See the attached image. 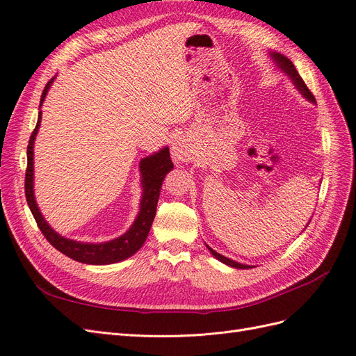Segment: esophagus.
<instances>
[{
	"instance_id": "esophagus-1",
	"label": "esophagus",
	"mask_w": 356,
	"mask_h": 356,
	"mask_svg": "<svg viewBox=\"0 0 356 356\" xmlns=\"http://www.w3.org/2000/svg\"><path fill=\"white\" fill-rule=\"evenodd\" d=\"M170 152H172L170 153L172 159H174L175 161H188V160H191V156H193L191 144L187 141L186 138L175 139V141L172 143Z\"/></svg>"
}]
</instances>
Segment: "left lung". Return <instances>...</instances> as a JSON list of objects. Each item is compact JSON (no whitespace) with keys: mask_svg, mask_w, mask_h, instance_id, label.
Returning a JSON list of instances; mask_svg holds the SVG:
<instances>
[{"mask_svg":"<svg viewBox=\"0 0 356 356\" xmlns=\"http://www.w3.org/2000/svg\"><path fill=\"white\" fill-rule=\"evenodd\" d=\"M268 55H270V58L273 59V62H275V65L281 70L285 75H288L289 77V80L293 81V84L296 86V89L303 95V98H306L309 102H312V104H316V101H315V96L310 93V90L307 89V86L305 84V81H303V79L300 77V74L297 72V70H296V67H294V63L291 62L286 56H284V55H281V53H277V51H268ZM310 222V221H309ZM307 222V224H309ZM307 227V225H306ZM207 248L209 250V252L217 258L218 261H221V263H224V264H227V266H230V267H234V268H252L254 266H248V264H242V263H238V261H234V260H230V258H227V257H224V255H221V254H218L217 251H213L211 246H208L207 245Z\"/></svg>","mask_w":356,"mask_h":356,"instance_id":"left-lung-1","label":"left lung"}]
</instances>
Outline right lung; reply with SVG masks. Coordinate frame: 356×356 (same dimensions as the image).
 Here are the masks:
<instances>
[{
	"instance_id": "add662e5",
	"label": "right lung",
	"mask_w": 356,
	"mask_h": 356,
	"mask_svg": "<svg viewBox=\"0 0 356 356\" xmlns=\"http://www.w3.org/2000/svg\"><path fill=\"white\" fill-rule=\"evenodd\" d=\"M56 77H53L47 84L41 95L40 108L42 102H44L49 89L51 88L53 81ZM38 108V110H40ZM41 124V111L38 113L37 126L29 138V144L26 149L28 156V166H26V175H25V196L28 207L34 215V218L38 224V229L44 234V238L56 248L58 251L65 254L72 260L84 263V264H114L118 261L127 260L132 257L139 248H141L147 239V236L152 229V224L156 217V208L157 200L160 196L161 182H163L168 172L174 169V163L170 160L169 148L163 147L159 152L153 153L152 156H147L139 161V172H141V187H143V196L139 202V212L136 215L135 221L126 233H123L118 238L106 242L99 243H90V242H80L74 241L65 236L59 234L56 230L50 227V224L42 217V213L38 208L35 195H34V143L38 134V129Z\"/></svg>"
}]
</instances>
